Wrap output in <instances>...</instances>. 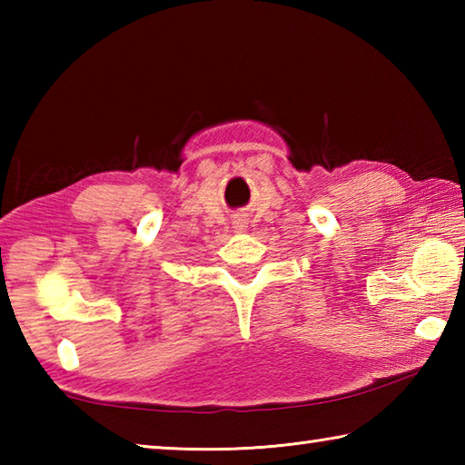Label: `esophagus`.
I'll use <instances>...</instances> for the list:
<instances>
[{
  "label": "esophagus",
  "mask_w": 465,
  "mask_h": 465,
  "mask_svg": "<svg viewBox=\"0 0 465 465\" xmlns=\"http://www.w3.org/2000/svg\"><path fill=\"white\" fill-rule=\"evenodd\" d=\"M243 223H245L243 220H238V222H235V227H240V230H243V227H245Z\"/></svg>",
  "instance_id": "1"
}]
</instances>
